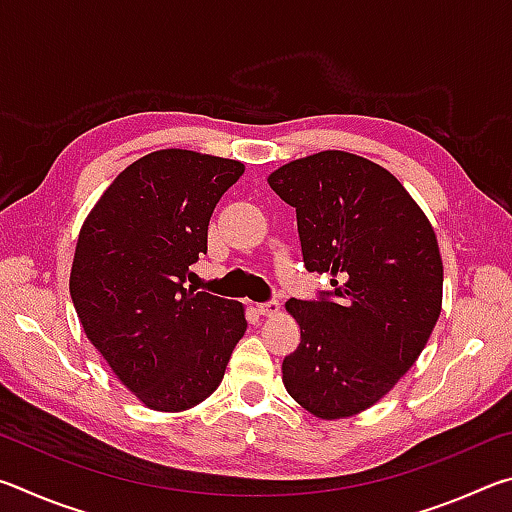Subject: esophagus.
Here are the masks:
<instances>
[{
    "mask_svg": "<svg viewBox=\"0 0 512 512\" xmlns=\"http://www.w3.org/2000/svg\"><path fill=\"white\" fill-rule=\"evenodd\" d=\"M257 311L262 316H275L277 311H280V302L277 300H268V302H259L257 305Z\"/></svg>",
    "mask_w": 512,
    "mask_h": 512,
    "instance_id": "1",
    "label": "esophagus"
}]
</instances>
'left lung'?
I'll list each match as a JSON object with an SVG mask.
<instances>
[{"mask_svg": "<svg viewBox=\"0 0 512 512\" xmlns=\"http://www.w3.org/2000/svg\"><path fill=\"white\" fill-rule=\"evenodd\" d=\"M296 207L302 259L332 291L287 302L300 345L282 381L323 420L370 409L427 345L443 305L436 232L391 171L345 151H320L268 176Z\"/></svg>", "mask_w": 512, "mask_h": 512, "instance_id": "8db88e82", "label": "left lung"}]
</instances>
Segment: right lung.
I'll list each match as a JSON object with an SVG mask.
<instances>
[{"instance_id":"right-lung-1","label":"right lung","mask_w":512,"mask_h":512,"mask_svg":"<svg viewBox=\"0 0 512 512\" xmlns=\"http://www.w3.org/2000/svg\"><path fill=\"white\" fill-rule=\"evenodd\" d=\"M244 164L185 149L144 155L85 219L69 293L90 343L140 402L187 411L221 384L244 305L185 287Z\"/></svg>"}]
</instances>
